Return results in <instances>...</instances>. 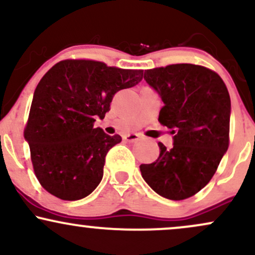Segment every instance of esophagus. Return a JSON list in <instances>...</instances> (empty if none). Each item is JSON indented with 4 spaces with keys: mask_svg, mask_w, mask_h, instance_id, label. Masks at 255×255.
Wrapping results in <instances>:
<instances>
[{
    "mask_svg": "<svg viewBox=\"0 0 255 255\" xmlns=\"http://www.w3.org/2000/svg\"><path fill=\"white\" fill-rule=\"evenodd\" d=\"M124 139L126 141L133 142V141H136V140H139L140 135H137V134H127V135L124 136Z\"/></svg>",
    "mask_w": 255,
    "mask_h": 255,
    "instance_id": "1",
    "label": "esophagus"
}]
</instances>
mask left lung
<instances>
[{
	"mask_svg": "<svg viewBox=\"0 0 255 255\" xmlns=\"http://www.w3.org/2000/svg\"><path fill=\"white\" fill-rule=\"evenodd\" d=\"M144 79L162 97L158 121L171 129L174 146L158 142V159L140 171L162 197L191 198L211 181L229 147V92L217 73L198 64L147 69Z\"/></svg>",
	"mask_w": 255,
	"mask_h": 255,
	"instance_id": "left-lung-1",
	"label": "left lung"
}]
</instances>
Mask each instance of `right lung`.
<instances>
[{
  "mask_svg": "<svg viewBox=\"0 0 255 255\" xmlns=\"http://www.w3.org/2000/svg\"><path fill=\"white\" fill-rule=\"evenodd\" d=\"M141 69L109 67L95 60H63L38 83L24 136L40 186L62 200L91 194L103 177L105 156L121 142L95 128L120 90L141 81Z\"/></svg>",
  "mask_w": 255,
  "mask_h": 255,
  "instance_id": "right-lung-1",
  "label": "right lung"
}]
</instances>
